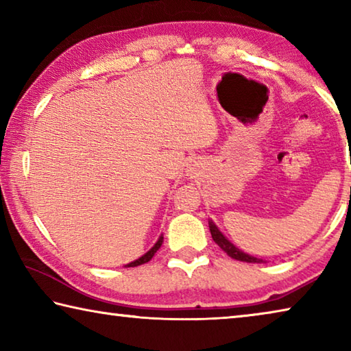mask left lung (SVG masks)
<instances>
[{
  "mask_svg": "<svg viewBox=\"0 0 351 351\" xmlns=\"http://www.w3.org/2000/svg\"><path fill=\"white\" fill-rule=\"evenodd\" d=\"M209 229H210V234H212V239L213 241L217 243V245L223 249V251L229 255V257H232L235 260H240V261H246V263H266V260L263 258H257V257H252V255H249L246 252L240 251L239 247L235 245H232L226 237L219 232V229L215 226V223L209 221Z\"/></svg>",
  "mask_w": 351,
  "mask_h": 351,
  "instance_id": "obj_1",
  "label": "left lung"
}]
</instances>
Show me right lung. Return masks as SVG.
I'll return each instance as SVG.
<instances>
[{
  "label": "right lung",
  "mask_w": 351,
  "mask_h": 351,
  "mask_svg": "<svg viewBox=\"0 0 351 351\" xmlns=\"http://www.w3.org/2000/svg\"><path fill=\"white\" fill-rule=\"evenodd\" d=\"M162 239L164 237H159V240L154 243V246L150 249V251H148L147 254H144L142 255V257H139L138 260H134V261H132V263H128L127 266L128 268H133V266H139V265H144V263H147V261H150L152 258H153V255L156 254V251L159 247H161V245H162Z\"/></svg>",
  "instance_id": "right-lung-1"
}]
</instances>
